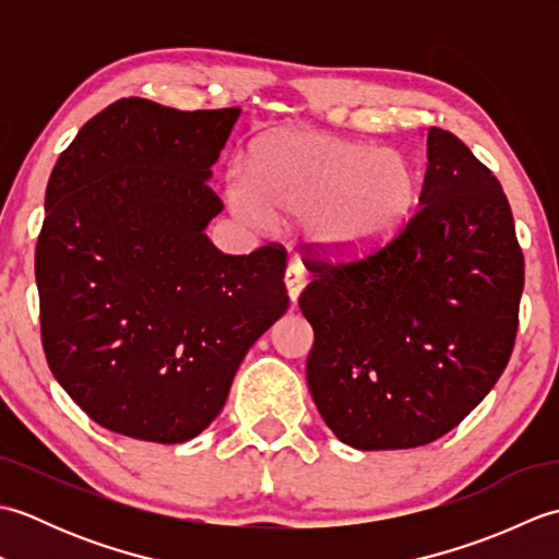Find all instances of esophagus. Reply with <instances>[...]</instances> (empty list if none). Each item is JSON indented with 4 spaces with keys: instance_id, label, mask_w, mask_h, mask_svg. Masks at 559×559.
<instances>
[{
    "instance_id": "esophagus-1",
    "label": "esophagus",
    "mask_w": 559,
    "mask_h": 559,
    "mask_svg": "<svg viewBox=\"0 0 559 559\" xmlns=\"http://www.w3.org/2000/svg\"><path fill=\"white\" fill-rule=\"evenodd\" d=\"M283 281H286V290H288L290 302H298L300 293L305 288V269L300 264H290L286 269V276H283Z\"/></svg>"
}]
</instances>
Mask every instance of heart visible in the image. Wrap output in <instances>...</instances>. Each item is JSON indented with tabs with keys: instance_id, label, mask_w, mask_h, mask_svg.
Segmentation results:
<instances>
[{
	"instance_id": "heart-1",
	"label": "heart",
	"mask_w": 559,
	"mask_h": 559,
	"mask_svg": "<svg viewBox=\"0 0 559 559\" xmlns=\"http://www.w3.org/2000/svg\"><path fill=\"white\" fill-rule=\"evenodd\" d=\"M249 177L233 173L230 209L257 228L305 218V237L322 259L374 252L394 237L418 201V173L408 156L314 129L259 136Z\"/></svg>"
}]
</instances>
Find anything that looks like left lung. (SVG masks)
<instances>
[{"mask_svg": "<svg viewBox=\"0 0 559 559\" xmlns=\"http://www.w3.org/2000/svg\"><path fill=\"white\" fill-rule=\"evenodd\" d=\"M418 204L370 257L307 259V386L353 449L435 442L490 394L514 348L524 254L497 177L461 139L430 127Z\"/></svg>", "mask_w": 559, "mask_h": 559, "instance_id": "left-lung-1", "label": "left lung"}]
</instances>
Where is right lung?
Here are the masks:
<instances>
[{"label": "right lung", "instance_id": "obj_1", "mask_svg": "<svg viewBox=\"0 0 559 559\" xmlns=\"http://www.w3.org/2000/svg\"><path fill=\"white\" fill-rule=\"evenodd\" d=\"M240 108L122 98L81 127L35 247L55 379L105 430L177 444L216 420L247 350L286 314L283 247L218 252L211 192Z\"/></svg>", "mask_w": 559, "mask_h": 559}]
</instances>
